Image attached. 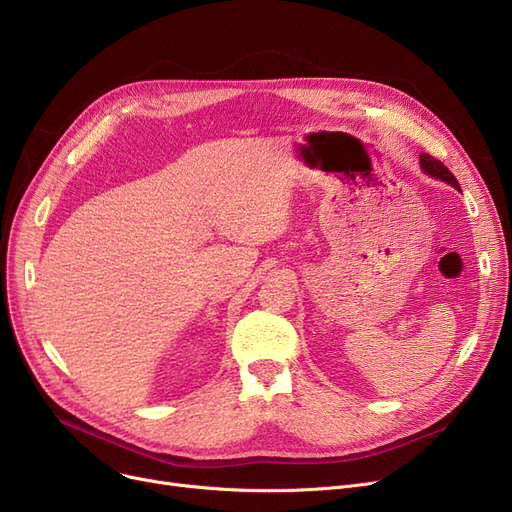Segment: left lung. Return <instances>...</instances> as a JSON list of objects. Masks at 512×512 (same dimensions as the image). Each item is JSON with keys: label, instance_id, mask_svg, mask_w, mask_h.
Returning <instances> with one entry per match:
<instances>
[{"label": "left lung", "instance_id": "8db88e82", "mask_svg": "<svg viewBox=\"0 0 512 512\" xmlns=\"http://www.w3.org/2000/svg\"><path fill=\"white\" fill-rule=\"evenodd\" d=\"M421 168H423V172L425 174H429L432 178H440V180H444V182H448L450 186H454V188H459L461 191V186H459V180H456L454 176H452V172L442 164L440 159H436V157H432L429 153H421Z\"/></svg>", "mask_w": 512, "mask_h": 512}]
</instances>
